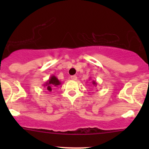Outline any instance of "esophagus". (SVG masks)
Wrapping results in <instances>:
<instances>
[{"instance_id": "1", "label": "esophagus", "mask_w": 149, "mask_h": 149, "mask_svg": "<svg viewBox=\"0 0 149 149\" xmlns=\"http://www.w3.org/2000/svg\"><path fill=\"white\" fill-rule=\"evenodd\" d=\"M70 79H71V80H73V81H76L77 80V76H70Z\"/></svg>"}]
</instances>
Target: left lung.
<instances>
[{
  "label": "left lung",
  "instance_id": "left-lung-1",
  "mask_svg": "<svg viewBox=\"0 0 149 149\" xmlns=\"http://www.w3.org/2000/svg\"><path fill=\"white\" fill-rule=\"evenodd\" d=\"M90 79H91V78H90ZM91 82H92V84L94 86H96L97 85V82L96 81H92Z\"/></svg>",
  "mask_w": 149,
  "mask_h": 149
}]
</instances>
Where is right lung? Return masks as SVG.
<instances>
[{"label": "right lung", "mask_w": 149, "mask_h": 149, "mask_svg": "<svg viewBox=\"0 0 149 149\" xmlns=\"http://www.w3.org/2000/svg\"><path fill=\"white\" fill-rule=\"evenodd\" d=\"M60 85H61V82L58 80L56 76L52 75L49 79L47 81V82H45V84L43 85V86L46 88L47 91H52V89H53L55 87H58Z\"/></svg>", "instance_id": "add662e5"}]
</instances>
